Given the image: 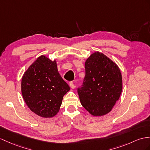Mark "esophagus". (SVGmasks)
<instances>
[{"label":"esophagus","instance_id":"34e87169","mask_svg":"<svg viewBox=\"0 0 150 150\" xmlns=\"http://www.w3.org/2000/svg\"><path fill=\"white\" fill-rule=\"evenodd\" d=\"M69 86H70V87L72 89H74L75 85H74V84L73 82H70V83H69Z\"/></svg>","mask_w":150,"mask_h":150}]
</instances>
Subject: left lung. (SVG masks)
Listing matches in <instances>:
<instances>
[{"instance_id":"8db88e82","label":"left lung","mask_w":150,"mask_h":150,"mask_svg":"<svg viewBox=\"0 0 150 150\" xmlns=\"http://www.w3.org/2000/svg\"><path fill=\"white\" fill-rule=\"evenodd\" d=\"M83 86L78 90L81 104L94 116L107 115L122 92V76L119 67L104 54L96 52L85 63Z\"/></svg>"}]
</instances>
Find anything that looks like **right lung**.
Wrapping results in <instances>:
<instances>
[{
    "label": "right lung",
    "mask_w": 150,
    "mask_h": 150,
    "mask_svg": "<svg viewBox=\"0 0 150 150\" xmlns=\"http://www.w3.org/2000/svg\"><path fill=\"white\" fill-rule=\"evenodd\" d=\"M21 94L28 108L42 118H52L59 112L63 97L70 87L58 72L56 60L41 55L24 72Z\"/></svg>",
    "instance_id": "obj_1"
}]
</instances>
